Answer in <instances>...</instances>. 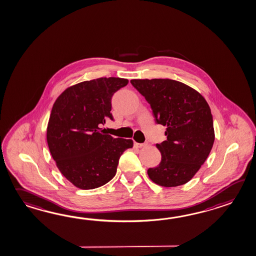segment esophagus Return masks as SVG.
I'll list each match as a JSON object with an SVG mask.
<instances>
[{"mask_svg": "<svg viewBox=\"0 0 256 256\" xmlns=\"http://www.w3.org/2000/svg\"><path fill=\"white\" fill-rule=\"evenodd\" d=\"M146 145H147V143H136V142L134 143V146H135V148H142V147H145Z\"/></svg>", "mask_w": 256, "mask_h": 256, "instance_id": "esophagus-1", "label": "esophagus"}]
</instances>
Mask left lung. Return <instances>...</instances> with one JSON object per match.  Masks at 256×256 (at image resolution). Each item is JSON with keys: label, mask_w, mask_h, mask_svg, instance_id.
<instances>
[{"label": "left lung", "mask_w": 256, "mask_h": 256, "mask_svg": "<svg viewBox=\"0 0 256 256\" xmlns=\"http://www.w3.org/2000/svg\"><path fill=\"white\" fill-rule=\"evenodd\" d=\"M130 82L150 104L156 123L167 126V140L156 144L162 160L148 169V177L165 188L186 184L204 164L215 140L208 104L198 92L174 80Z\"/></svg>", "instance_id": "left-lung-1"}]
</instances>
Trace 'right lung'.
I'll list each match as a JSON object with an SVG mask.
<instances>
[{
	"label": "right lung",
	"instance_id": "right-lung-1",
	"mask_svg": "<svg viewBox=\"0 0 256 256\" xmlns=\"http://www.w3.org/2000/svg\"><path fill=\"white\" fill-rule=\"evenodd\" d=\"M128 84L114 77L86 80L68 87L53 104L46 142L58 170L76 188L94 189L112 180L120 156L133 147L132 140L114 138L99 128L114 120L111 99Z\"/></svg>",
	"mask_w": 256,
	"mask_h": 256
}]
</instances>
